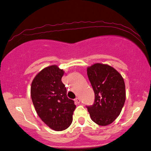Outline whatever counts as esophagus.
<instances>
[{"instance_id": "34e87169", "label": "esophagus", "mask_w": 151, "mask_h": 151, "mask_svg": "<svg viewBox=\"0 0 151 151\" xmlns=\"http://www.w3.org/2000/svg\"><path fill=\"white\" fill-rule=\"evenodd\" d=\"M75 101H76V103H78V104H79L80 102H81V99H80V98H78V97H77V98H76L75 99Z\"/></svg>"}]
</instances>
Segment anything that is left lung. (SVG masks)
<instances>
[{"label":"left lung","mask_w":151,"mask_h":151,"mask_svg":"<svg viewBox=\"0 0 151 151\" xmlns=\"http://www.w3.org/2000/svg\"><path fill=\"white\" fill-rule=\"evenodd\" d=\"M87 73L95 93V101L93 104L86 107L93 121L106 126L116 119L124 106V80L117 70L106 64H93L88 67Z\"/></svg>","instance_id":"1"}]
</instances>
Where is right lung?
Masks as SVG:
<instances>
[{"instance_id":"right-lung-1","label":"right lung","mask_w":151,"mask_h":151,"mask_svg":"<svg viewBox=\"0 0 151 151\" xmlns=\"http://www.w3.org/2000/svg\"><path fill=\"white\" fill-rule=\"evenodd\" d=\"M64 74L56 65L41 70L32 82L31 98L37 115L51 129L62 131L73 121L76 105L67 97V89L62 82Z\"/></svg>"}]
</instances>
